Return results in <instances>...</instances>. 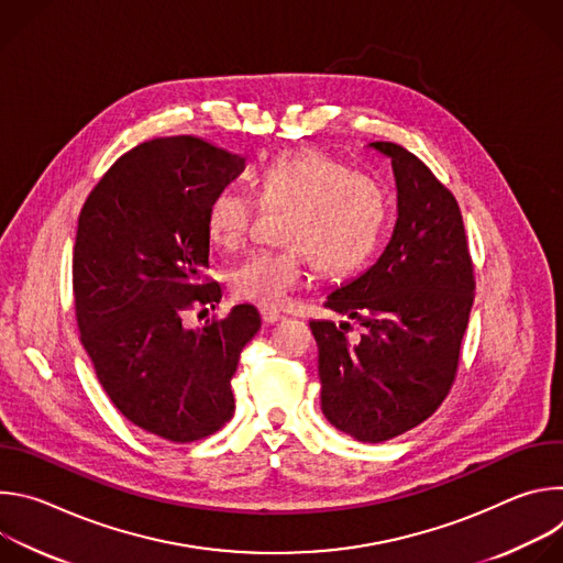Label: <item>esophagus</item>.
<instances>
[{
	"mask_svg": "<svg viewBox=\"0 0 563 563\" xmlns=\"http://www.w3.org/2000/svg\"><path fill=\"white\" fill-rule=\"evenodd\" d=\"M261 318L265 325H274V323H278V320H283V313L274 307H261Z\"/></svg>",
	"mask_w": 563,
	"mask_h": 563,
	"instance_id": "1",
	"label": "esophagus"
}]
</instances>
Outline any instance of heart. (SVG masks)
<instances>
[{
	"instance_id": "b5f03b06",
	"label": "heart",
	"mask_w": 563,
	"mask_h": 563,
	"mask_svg": "<svg viewBox=\"0 0 563 563\" xmlns=\"http://www.w3.org/2000/svg\"><path fill=\"white\" fill-rule=\"evenodd\" d=\"M265 207H289L283 250L250 254L229 274L231 291L263 307H280L305 278L307 261L320 274L356 269L376 250L385 224L383 191L365 176L320 151L283 153L254 176ZM256 202L250 194L222 187L207 207L209 240L233 252L245 245Z\"/></svg>"
}]
</instances>
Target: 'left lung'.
<instances>
[{"label": "left lung", "instance_id": "left-lung-1", "mask_svg": "<svg viewBox=\"0 0 563 563\" xmlns=\"http://www.w3.org/2000/svg\"><path fill=\"white\" fill-rule=\"evenodd\" d=\"M391 159L398 218L380 258L328 296L365 328L311 320L320 408L341 432L383 443L437 412L448 396L474 300V269L454 196L408 148L372 142Z\"/></svg>", "mask_w": 563, "mask_h": 563}]
</instances>
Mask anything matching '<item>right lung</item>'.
Listing matches in <instances>:
<instances>
[{
  "label": "right lung",
  "instance_id": "add662e5",
  "mask_svg": "<svg viewBox=\"0 0 563 563\" xmlns=\"http://www.w3.org/2000/svg\"><path fill=\"white\" fill-rule=\"evenodd\" d=\"M245 157L202 137H155L118 157L89 194L73 250L75 318L96 374L133 426L174 443L218 432L235 410L231 376L261 330L235 305L202 330L194 307H216L207 207Z\"/></svg>",
  "mask_w": 563,
  "mask_h": 563
}]
</instances>
